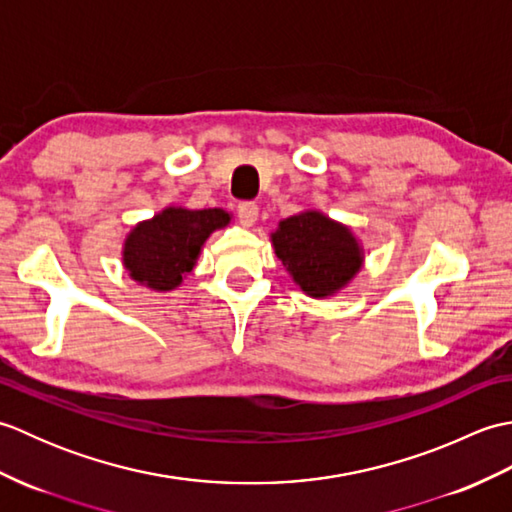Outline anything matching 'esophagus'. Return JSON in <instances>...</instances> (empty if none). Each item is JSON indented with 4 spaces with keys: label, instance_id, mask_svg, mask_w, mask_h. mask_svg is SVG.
Listing matches in <instances>:
<instances>
[{
    "label": "esophagus",
    "instance_id": "esophagus-1",
    "mask_svg": "<svg viewBox=\"0 0 512 512\" xmlns=\"http://www.w3.org/2000/svg\"><path fill=\"white\" fill-rule=\"evenodd\" d=\"M237 215H239V222L244 226H253L259 217V206L255 202H242L237 206Z\"/></svg>",
    "mask_w": 512,
    "mask_h": 512
}]
</instances>
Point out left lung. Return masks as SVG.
I'll use <instances>...</instances> for the list:
<instances>
[{
  "label": "left lung",
  "instance_id": "8db88e82",
  "mask_svg": "<svg viewBox=\"0 0 512 512\" xmlns=\"http://www.w3.org/2000/svg\"><path fill=\"white\" fill-rule=\"evenodd\" d=\"M270 244L292 281L312 299L336 297L365 264V248L352 226L317 209L281 220L270 233Z\"/></svg>",
  "mask_w": 512,
  "mask_h": 512
}]
</instances>
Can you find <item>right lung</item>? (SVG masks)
Wrapping results in <instances>:
<instances>
[{
	"instance_id": "obj_1",
	"label": "right lung",
	"mask_w": 512,
	"mask_h": 512,
	"mask_svg": "<svg viewBox=\"0 0 512 512\" xmlns=\"http://www.w3.org/2000/svg\"><path fill=\"white\" fill-rule=\"evenodd\" d=\"M231 220L233 213L224 209L169 204L125 235L123 266L140 286L154 292L176 290L198 264L206 239Z\"/></svg>"
}]
</instances>
